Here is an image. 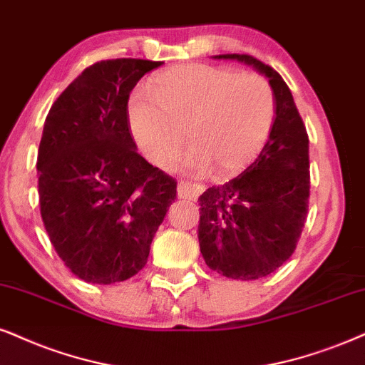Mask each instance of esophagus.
<instances>
[{
    "label": "esophagus",
    "instance_id": "34e87169",
    "mask_svg": "<svg viewBox=\"0 0 365 365\" xmlns=\"http://www.w3.org/2000/svg\"><path fill=\"white\" fill-rule=\"evenodd\" d=\"M178 197L180 198H187V200H197L198 195L204 192V187L198 185V183H192V182H180L177 187Z\"/></svg>",
    "mask_w": 365,
    "mask_h": 365
}]
</instances>
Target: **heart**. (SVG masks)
<instances>
[{"instance_id":"heart-1","label":"heart","mask_w":365,"mask_h":365,"mask_svg":"<svg viewBox=\"0 0 365 365\" xmlns=\"http://www.w3.org/2000/svg\"><path fill=\"white\" fill-rule=\"evenodd\" d=\"M128 123L145 155L172 158L185 128L190 148L180 158L187 172L212 168L229 177L259 153L276 116L273 87L261 76L229 67L185 63L156 73L136 87L126 104Z\"/></svg>"}]
</instances>
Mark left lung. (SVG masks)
Listing matches in <instances>:
<instances>
[{"instance_id": "left-lung-1", "label": "left lung", "mask_w": 365, "mask_h": 365, "mask_svg": "<svg viewBox=\"0 0 365 365\" xmlns=\"http://www.w3.org/2000/svg\"><path fill=\"white\" fill-rule=\"evenodd\" d=\"M269 79L276 118L255 163L198 197V242L207 266L225 278L259 279L292 257L310 198L308 135L292 91L273 67L246 53H225Z\"/></svg>"}]
</instances>
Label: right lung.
Returning a JSON list of instances; mask_svg holds the SVG:
<instances>
[{
  "instance_id": "1",
  "label": "right lung",
  "mask_w": 365,
  "mask_h": 365,
  "mask_svg": "<svg viewBox=\"0 0 365 365\" xmlns=\"http://www.w3.org/2000/svg\"><path fill=\"white\" fill-rule=\"evenodd\" d=\"M163 62L101 60L52 104L38 160L40 214L77 278L113 284L140 273L177 198V182L136 151L129 92Z\"/></svg>"
}]
</instances>
